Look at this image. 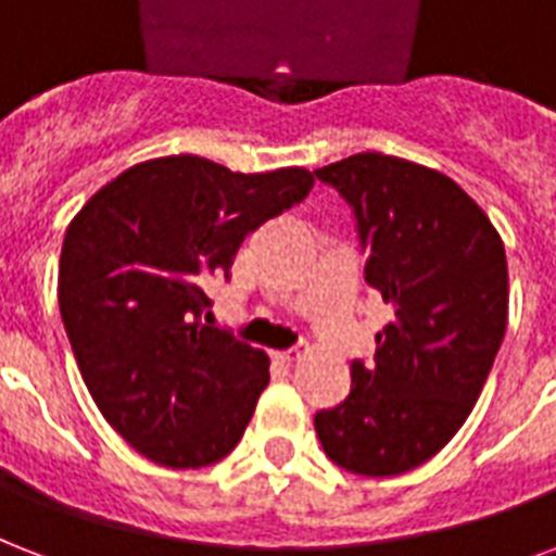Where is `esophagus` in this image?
Returning a JSON list of instances; mask_svg holds the SVG:
<instances>
[{
  "label": "esophagus",
  "mask_w": 556,
  "mask_h": 556,
  "mask_svg": "<svg viewBox=\"0 0 556 556\" xmlns=\"http://www.w3.org/2000/svg\"><path fill=\"white\" fill-rule=\"evenodd\" d=\"M303 355V350H286V353H274V362L279 364H294Z\"/></svg>",
  "instance_id": "obj_1"
}]
</instances>
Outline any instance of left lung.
<instances>
[{"label": "left lung", "mask_w": 556, "mask_h": 556, "mask_svg": "<svg viewBox=\"0 0 556 556\" xmlns=\"http://www.w3.org/2000/svg\"><path fill=\"white\" fill-rule=\"evenodd\" d=\"M355 215L364 279L391 308L370 367L317 410L324 452L355 476H402L434 457L481 396L507 329V260L469 194L434 168L353 154L317 168Z\"/></svg>", "instance_id": "8db88e82"}]
</instances>
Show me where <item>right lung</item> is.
<instances>
[{
    "instance_id": "add662e5",
    "label": "right lung",
    "mask_w": 556,
    "mask_h": 556,
    "mask_svg": "<svg viewBox=\"0 0 556 556\" xmlns=\"http://www.w3.org/2000/svg\"><path fill=\"white\" fill-rule=\"evenodd\" d=\"M306 168L241 175L180 154L127 168L63 236L58 303L110 426L172 469L222 460L268 384V355L203 324L210 277L230 279L244 236L312 192Z\"/></svg>"
}]
</instances>
